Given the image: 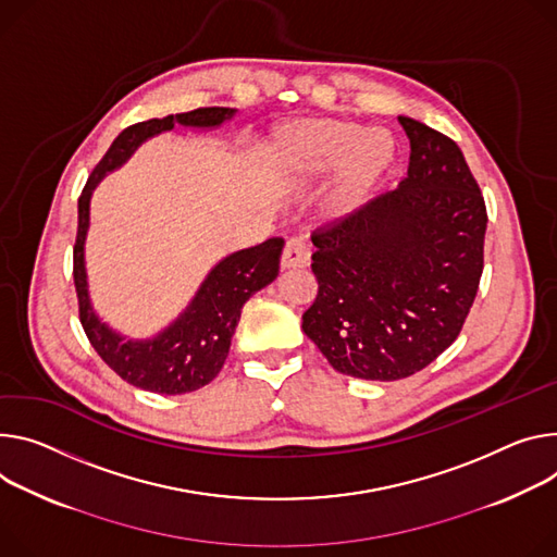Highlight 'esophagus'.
<instances>
[{
	"label": "esophagus",
	"mask_w": 557,
	"mask_h": 557,
	"mask_svg": "<svg viewBox=\"0 0 557 557\" xmlns=\"http://www.w3.org/2000/svg\"><path fill=\"white\" fill-rule=\"evenodd\" d=\"M311 262V250L307 246V242L301 237H293L286 242L284 252H282V269L290 271V269H307Z\"/></svg>",
	"instance_id": "esophagus-1"
}]
</instances>
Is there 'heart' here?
<instances>
[{
	"instance_id": "1",
	"label": "heart",
	"mask_w": 557,
	"mask_h": 557,
	"mask_svg": "<svg viewBox=\"0 0 557 557\" xmlns=\"http://www.w3.org/2000/svg\"><path fill=\"white\" fill-rule=\"evenodd\" d=\"M277 166L293 184L307 186L335 169L329 213L348 218L369 199L397 153L386 126L360 128L342 117H315L284 126L275 139Z\"/></svg>"
}]
</instances>
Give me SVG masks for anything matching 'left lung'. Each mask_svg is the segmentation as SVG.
Returning a JSON list of instances; mask_svg holds the SVG:
<instances>
[{"label": "left lung", "mask_w": 557, "mask_h": 557, "mask_svg": "<svg viewBox=\"0 0 557 557\" xmlns=\"http://www.w3.org/2000/svg\"><path fill=\"white\" fill-rule=\"evenodd\" d=\"M411 141L407 177L313 233L318 297L301 329L350 377L393 382L444 352L473 307L486 207L460 146L397 117Z\"/></svg>", "instance_id": "left-lung-1"}]
</instances>
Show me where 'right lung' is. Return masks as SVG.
Listing matches in <instances>:
<instances>
[{"instance_id":"1","label":"right lung","mask_w":557,"mask_h":557,"mask_svg":"<svg viewBox=\"0 0 557 557\" xmlns=\"http://www.w3.org/2000/svg\"><path fill=\"white\" fill-rule=\"evenodd\" d=\"M237 111L235 109H195L188 113L148 120L124 128L107 156L99 162L77 205V239L73 248V277L79 299L82 326L102 358L124 382L160 395H182L207 386L224 367L231 337L242 315L246 299L269 286L280 273V256L284 248L282 237H271L258 246L242 248L220 260L205 282L199 284L188 307L153 337L131 339L107 322L92 309L86 275V233L90 226V197L95 186L109 173L124 166L135 150L150 137L184 128H220Z\"/></svg>"}]
</instances>
